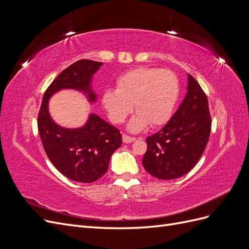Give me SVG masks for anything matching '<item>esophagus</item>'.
Here are the masks:
<instances>
[{
  "instance_id": "1",
  "label": "esophagus",
  "mask_w": 249,
  "mask_h": 249,
  "mask_svg": "<svg viewBox=\"0 0 249 249\" xmlns=\"http://www.w3.org/2000/svg\"><path fill=\"white\" fill-rule=\"evenodd\" d=\"M135 140H136V138L130 137V136H127V135H123V142L124 143H132Z\"/></svg>"
}]
</instances>
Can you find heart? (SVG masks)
<instances>
[{
  "mask_svg": "<svg viewBox=\"0 0 249 249\" xmlns=\"http://www.w3.org/2000/svg\"><path fill=\"white\" fill-rule=\"evenodd\" d=\"M179 92L178 80L171 71L137 67L123 73L116 89L105 90L102 104L111 122L123 124L134 109L137 111L129 130L138 133L150 124H164L170 118Z\"/></svg>",
  "mask_w": 249,
  "mask_h": 249,
  "instance_id": "1",
  "label": "heart"
}]
</instances>
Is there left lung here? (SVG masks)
<instances>
[{"label": "left lung", "instance_id": "8db88e82", "mask_svg": "<svg viewBox=\"0 0 249 249\" xmlns=\"http://www.w3.org/2000/svg\"><path fill=\"white\" fill-rule=\"evenodd\" d=\"M187 93L164 127L147 137L142 164L153 177L173 179L189 172L205 150L211 132L208 99L188 73Z\"/></svg>", "mask_w": 249, "mask_h": 249}]
</instances>
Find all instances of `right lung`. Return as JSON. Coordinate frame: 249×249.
<instances>
[{"mask_svg": "<svg viewBox=\"0 0 249 249\" xmlns=\"http://www.w3.org/2000/svg\"><path fill=\"white\" fill-rule=\"evenodd\" d=\"M102 62L79 60L65 69L52 82L43 95L38 114V132L47 156L53 165L74 182L92 183L108 170L110 158L122 145V135L95 113H89L86 123L79 127H65L52 118L51 97L61 90H76L95 103L93 76Z\"/></svg>", "mask_w": 249, "mask_h": 249, "instance_id": "add662e5", "label": "right lung"}]
</instances>
